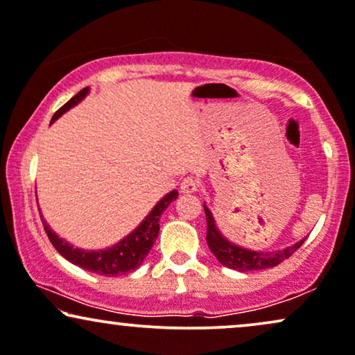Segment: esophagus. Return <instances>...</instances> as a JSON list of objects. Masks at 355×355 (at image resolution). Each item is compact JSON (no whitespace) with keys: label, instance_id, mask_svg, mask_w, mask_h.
Returning a JSON list of instances; mask_svg holds the SVG:
<instances>
[{"label":"esophagus","instance_id":"34e87169","mask_svg":"<svg viewBox=\"0 0 355 355\" xmlns=\"http://www.w3.org/2000/svg\"><path fill=\"white\" fill-rule=\"evenodd\" d=\"M199 181L194 178H186L184 181L181 182V192H186V194H192V192L198 191Z\"/></svg>","mask_w":355,"mask_h":355}]
</instances>
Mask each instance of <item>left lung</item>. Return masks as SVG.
Masks as SVG:
<instances>
[{
    "mask_svg": "<svg viewBox=\"0 0 355 355\" xmlns=\"http://www.w3.org/2000/svg\"><path fill=\"white\" fill-rule=\"evenodd\" d=\"M205 218H207V245L211 248V252L216 255V258L220 261L222 265L227 268L239 270V271H255V270H266L271 266H277L282 261L290 258L301 245L304 243V240L308 239L306 235L304 239H301L300 242L290 245V247L282 248V250L275 252H258L250 250V248L240 247V245L230 242L229 239L222 235V232L218 230L216 218H214L211 209L204 204Z\"/></svg>",
    "mask_w": 355,
    "mask_h": 355,
    "instance_id": "obj_1",
    "label": "left lung"
}]
</instances>
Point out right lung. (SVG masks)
Listing matches in <instances>:
<instances>
[{
    "instance_id": "1",
    "label": "right lung",
    "mask_w": 355,
    "mask_h": 355,
    "mask_svg": "<svg viewBox=\"0 0 355 355\" xmlns=\"http://www.w3.org/2000/svg\"><path fill=\"white\" fill-rule=\"evenodd\" d=\"M90 89L85 87L82 89L76 97L69 100L64 107H60L59 110L52 116L51 125L54 123L59 116H62L65 112L71 110L72 107H76L77 103H80L87 95H89ZM178 199V191H171L164 196L163 199L157 200V204L151 209V212L143 218L141 224H139L133 232H130L125 239H121L120 242L112 245L108 248H102V250H85V248L73 247L72 243H69L67 240L59 237L54 230L51 229L49 224L44 220L41 216L44 230H46L47 237H49L51 243L54 245L57 252L62 255L65 260H69L71 263L80 266L92 273L103 275V277H118V275H126L130 271L137 270L139 265L143 263V260L150 253L151 247L155 245V240L159 234V217L168 205L173 200ZM41 214V212H39Z\"/></svg>"
}]
</instances>
